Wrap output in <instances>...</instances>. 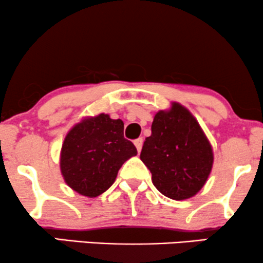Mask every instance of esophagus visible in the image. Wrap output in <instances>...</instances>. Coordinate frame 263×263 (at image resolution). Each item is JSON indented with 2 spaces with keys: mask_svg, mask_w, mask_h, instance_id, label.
<instances>
[{
  "mask_svg": "<svg viewBox=\"0 0 263 263\" xmlns=\"http://www.w3.org/2000/svg\"><path fill=\"white\" fill-rule=\"evenodd\" d=\"M134 143H135L136 148H137V152H138V153L141 152V151H142V145H143V138H142V137H141V138H137Z\"/></svg>",
  "mask_w": 263,
  "mask_h": 263,
  "instance_id": "obj_1",
  "label": "esophagus"
}]
</instances>
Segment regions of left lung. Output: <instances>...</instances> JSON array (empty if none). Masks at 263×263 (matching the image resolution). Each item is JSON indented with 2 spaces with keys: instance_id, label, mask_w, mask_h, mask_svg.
<instances>
[{
  "instance_id": "obj_1",
  "label": "left lung",
  "mask_w": 263,
  "mask_h": 263,
  "mask_svg": "<svg viewBox=\"0 0 263 263\" xmlns=\"http://www.w3.org/2000/svg\"><path fill=\"white\" fill-rule=\"evenodd\" d=\"M141 160L152 172L156 189L174 200L194 197L208 181L214 153L192 112L174 102L154 116Z\"/></svg>"
}]
</instances>
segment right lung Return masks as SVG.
I'll use <instances>...</instances> for the list:
<instances>
[{"mask_svg": "<svg viewBox=\"0 0 263 263\" xmlns=\"http://www.w3.org/2000/svg\"><path fill=\"white\" fill-rule=\"evenodd\" d=\"M135 155L137 149L124 137L122 120L99 114L82 119L65 136L61 171L71 189L96 198L114 183L122 164Z\"/></svg>", "mask_w": 263, "mask_h": 263, "instance_id": "add662e5", "label": "right lung"}]
</instances>
